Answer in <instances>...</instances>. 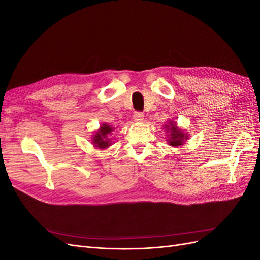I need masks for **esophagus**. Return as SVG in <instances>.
I'll return each instance as SVG.
<instances>
[{"mask_svg":"<svg viewBox=\"0 0 260 260\" xmlns=\"http://www.w3.org/2000/svg\"><path fill=\"white\" fill-rule=\"evenodd\" d=\"M133 120H135L136 122H142L144 120V114L143 113H135V115H133Z\"/></svg>","mask_w":260,"mask_h":260,"instance_id":"1","label":"esophagus"}]
</instances>
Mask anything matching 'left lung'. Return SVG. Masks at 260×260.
<instances>
[{"instance_id":"8db88e82","label":"left lung","mask_w":260,"mask_h":260,"mask_svg":"<svg viewBox=\"0 0 260 260\" xmlns=\"http://www.w3.org/2000/svg\"><path fill=\"white\" fill-rule=\"evenodd\" d=\"M164 130L166 131L167 143L172 147H181L188 139L187 133L179 128L175 120H168V123L164 125Z\"/></svg>"}]
</instances>
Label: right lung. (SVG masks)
Here are the masks:
<instances>
[{
	"instance_id": "obj_1",
	"label": "right lung",
	"mask_w": 260,
	"mask_h": 260,
	"mask_svg": "<svg viewBox=\"0 0 260 260\" xmlns=\"http://www.w3.org/2000/svg\"><path fill=\"white\" fill-rule=\"evenodd\" d=\"M115 130L111 124L102 123L100 128L92 136V144L95 148L106 149L112 145V132Z\"/></svg>"
}]
</instances>
